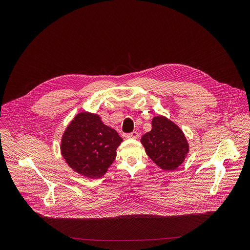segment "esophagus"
<instances>
[{
    "instance_id": "34e87169",
    "label": "esophagus",
    "mask_w": 250,
    "mask_h": 250,
    "mask_svg": "<svg viewBox=\"0 0 250 250\" xmlns=\"http://www.w3.org/2000/svg\"><path fill=\"white\" fill-rule=\"evenodd\" d=\"M138 136H139V134L137 131H132V132L126 134L127 138H132V139H136V138H138Z\"/></svg>"
}]
</instances>
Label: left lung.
Listing matches in <instances>:
<instances>
[{
    "label": "left lung",
    "instance_id": "8db88e82",
    "mask_svg": "<svg viewBox=\"0 0 250 250\" xmlns=\"http://www.w3.org/2000/svg\"><path fill=\"white\" fill-rule=\"evenodd\" d=\"M152 128L141 137L149 158L165 171L176 170L189 153L187 138L175 123L163 116L152 119Z\"/></svg>",
    "mask_w": 250,
    "mask_h": 250
}]
</instances>
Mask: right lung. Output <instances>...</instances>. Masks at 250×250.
Segmentation results:
<instances>
[{"label":"right lung","mask_w":250,"mask_h":250,"mask_svg":"<svg viewBox=\"0 0 250 250\" xmlns=\"http://www.w3.org/2000/svg\"><path fill=\"white\" fill-rule=\"evenodd\" d=\"M122 142L117 130L105 125L99 115L82 112L64 130L60 150L73 171L90 179H98L113 164Z\"/></svg>","instance_id":"obj_1"}]
</instances>
